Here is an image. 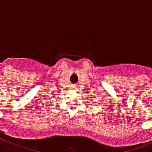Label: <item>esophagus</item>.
<instances>
[{"label":"esophagus","mask_w":152,"mask_h":152,"mask_svg":"<svg viewBox=\"0 0 152 152\" xmlns=\"http://www.w3.org/2000/svg\"><path fill=\"white\" fill-rule=\"evenodd\" d=\"M77 86H74V87H77Z\"/></svg>","instance_id":"34e87169"}]
</instances>
